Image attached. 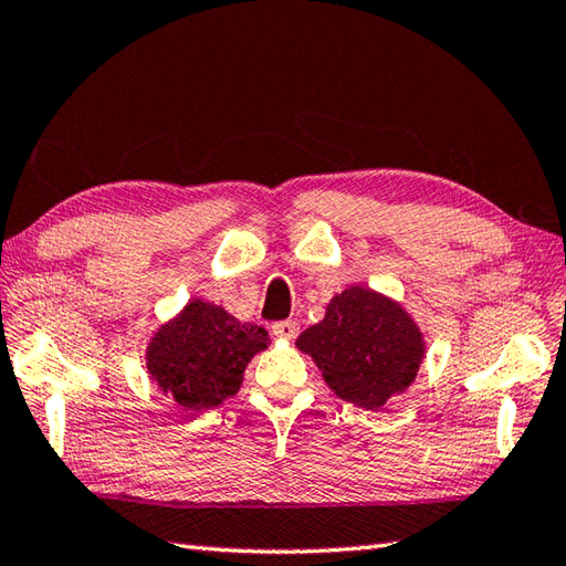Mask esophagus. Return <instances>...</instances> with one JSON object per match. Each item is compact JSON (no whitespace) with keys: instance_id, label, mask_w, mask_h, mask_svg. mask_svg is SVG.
Here are the masks:
<instances>
[{"instance_id":"obj_1","label":"esophagus","mask_w":566,"mask_h":566,"mask_svg":"<svg viewBox=\"0 0 566 566\" xmlns=\"http://www.w3.org/2000/svg\"><path fill=\"white\" fill-rule=\"evenodd\" d=\"M272 334H274L276 338L292 340V338L298 336V324H296V321H292V318L276 321V324H272Z\"/></svg>"}]
</instances>
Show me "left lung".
<instances>
[{"mask_svg": "<svg viewBox=\"0 0 566 566\" xmlns=\"http://www.w3.org/2000/svg\"><path fill=\"white\" fill-rule=\"evenodd\" d=\"M296 348L314 358L340 400L378 409L415 382L424 340L405 308L365 286H348L306 328Z\"/></svg>", "mask_w": 566, "mask_h": 566, "instance_id": "left-lung-1", "label": "left lung"}]
</instances>
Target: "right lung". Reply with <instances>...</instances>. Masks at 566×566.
<instances>
[{
  "label": "right lung",
  "mask_w": 566,
  "mask_h": 566,
  "mask_svg": "<svg viewBox=\"0 0 566 566\" xmlns=\"http://www.w3.org/2000/svg\"><path fill=\"white\" fill-rule=\"evenodd\" d=\"M270 346L262 326L240 324L223 306L193 298L147 348L151 380L184 409H210L235 395L254 353Z\"/></svg>",
  "instance_id": "obj_1"
}]
</instances>
